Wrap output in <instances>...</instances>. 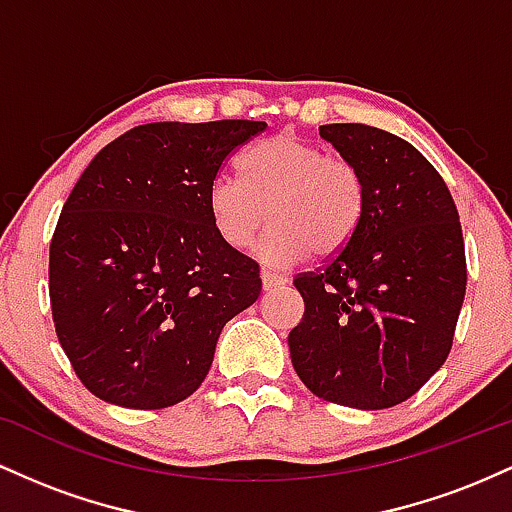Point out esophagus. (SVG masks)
Listing matches in <instances>:
<instances>
[{
  "label": "esophagus",
  "instance_id": "34e87169",
  "mask_svg": "<svg viewBox=\"0 0 512 512\" xmlns=\"http://www.w3.org/2000/svg\"><path fill=\"white\" fill-rule=\"evenodd\" d=\"M262 289L264 291H274V289H279V286H284L286 281V276H281V274H274V272H269V269H262Z\"/></svg>",
  "mask_w": 512,
  "mask_h": 512
}]
</instances>
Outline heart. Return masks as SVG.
I'll return each instance as SVG.
<instances>
[{
    "label": "heart",
    "mask_w": 512,
    "mask_h": 512,
    "mask_svg": "<svg viewBox=\"0 0 512 512\" xmlns=\"http://www.w3.org/2000/svg\"><path fill=\"white\" fill-rule=\"evenodd\" d=\"M240 175H216L207 207L214 231L228 248L257 243V255L274 267L342 252L366 211V180L356 163L327 156L296 134H276L255 144L240 161Z\"/></svg>",
    "instance_id": "heart-1"
}]
</instances>
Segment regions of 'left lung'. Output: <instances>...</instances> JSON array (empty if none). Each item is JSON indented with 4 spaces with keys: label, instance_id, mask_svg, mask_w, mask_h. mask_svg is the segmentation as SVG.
Returning <instances> with one entry per match:
<instances>
[{
    "label": "left lung",
    "instance_id": "1",
    "mask_svg": "<svg viewBox=\"0 0 512 512\" xmlns=\"http://www.w3.org/2000/svg\"><path fill=\"white\" fill-rule=\"evenodd\" d=\"M320 137L361 170L366 211L342 252L293 279L305 313L291 361L325 402L395 407L452 349L467 289L460 214L438 170L395 134L344 122Z\"/></svg>",
    "mask_w": 512,
    "mask_h": 512
}]
</instances>
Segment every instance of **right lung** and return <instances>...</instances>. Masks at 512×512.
Segmentation results:
<instances>
[{"mask_svg": "<svg viewBox=\"0 0 512 512\" xmlns=\"http://www.w3.org/2000/svg\"><path fill=\"white\" fill-rule=\"evenodd\" d=\"M267 122H151L103 146L50 243V305L76 378L103 402L166 409L207 378L219 334L262 291L216 236L209 182Z\"/></svg>", "mask_w": 512, "mask_h": 512, "instance_id": "obj_1", "label": "right lung"}]
</instances>
